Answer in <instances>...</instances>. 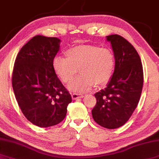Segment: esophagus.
Wrapping results in <instances>:
<instances>
[{"instance_id": "obj_1", "label": "esophagus", "mask_w": 159, "mask_h": 159, "mask_svg": "<svg viewBox=\"0 0 159 159\" xmlns=\"http://www.w3.org/2000/svg\"><path fill=\"white\" fill-rule=\"evenodd\" d=\"M71 98H72L73 100H77V99H79V98H84V95L81 94V93H71Z\"/></svg>"}]
</instances>
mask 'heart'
I'll list each match as a JSON object with an SVG mask.
<instances>
[{
    "mask_svg": "<svg viewBox=\"0 0 159 159\" xmlns=\"http://www.w3.org/2000/svg\"><path fill=\"white\" fill-rule=\"evenodd\" d=\"M67 58L55 56L52 66L63 83L70 82L79 69L81 75L75 78L68 88L75 92H84L96 84H106L115 68V56L108 48L94 45H78L66 51Z\"/></svg>",
    "mask_w": 159,
    "mask_h": 159,
    "instance_id": "obj_1",
    "label": "heart"
}]
</instances>
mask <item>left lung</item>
I'll list each match as a JSON object with an SVG mask.
<instances>
[{
	"instance_id": "obj_1",
	"label": "left lung",
	"mask_w": 159,
	"mask_h": 159,
	"mask_svg": "<svg viewBox=\"0 0 159 159\" xmlns=\"http://www.w3.org/2000/svg\"><path fill=\"white\" fill-rule=\"evenodd\" d=\"M115 56V69L104 89L94 94L97 103L92 116L107 129L124 125L138 105L143 86L141 59L135 48L119 35L107 36Z\"/></svg>"
}]
</instances>
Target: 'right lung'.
<instances>
[{
    "label": "right lung",
    "instance_id": "1",
    "mask_svg": "<svg viewBox=\"0 0 159 159\" xmlns=\"http://www.w3.org/2000/svg\"><path fill=\"white\" fill-rule=\"evenodd\" d=\"M61 40L34 36L21 48L15 60L12 85L16 100L26 118L39 127H49L66 117L71 102L52 66Z\"/></svg>",
    "mask_w": 159,
    "mask_h": 159
}]
</instances>
